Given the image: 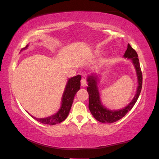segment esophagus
Returning a JSON list of instances; mask_svg holds the SVG:
<instances>
[{"label":"esophagus","instance_id":"obj_1","mask_svg":"<svg viewBox=\"0 0 159 159\" xmlns=\"http://www.w3.org/2000/svg\"><path fill=\"white\" fill-rule=\"evenodd\" d=\"M80 85L82 87H85L87 85V82L85 79H82L81 81H80Z\"/></svg>","mask_w":159,"mask_h":159}]
</instances>
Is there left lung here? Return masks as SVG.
<instances>
[{"instance_id":"1","label":"left lung","mask_w":159,"mask_h":159,"mask_svg":"<svg viewBox=\"0 0 159 159\" xmlns=\"http://www.w3.org/2000/svg\"><path fill=\"white\" fill-rule=\"evenodd\" d=\"M123 57L131 60L136 71L138 82V86L134 96L131 102L125 107L119 110H109L105 107L101 99V94L99 92L98 83L100 80V74H91L87 77V81L88 83L87 91L89 94V111L96 120L102 123H112L125 116L126 114L132 110L136 102L137 101L141 91L143 77L138 54L129 44L127 45V48Z\"/></svg>"}]
</instances>
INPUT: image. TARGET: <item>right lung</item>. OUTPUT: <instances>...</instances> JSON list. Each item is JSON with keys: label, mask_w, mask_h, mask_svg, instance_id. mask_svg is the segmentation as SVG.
Returning <instances> with one entry per match:
<instances>
[{"label": "right lung", "mask_w": 159, "mask_h": 159, "mask_svg": "<svg viewBox=\"0 0 159 159\" xmlns=\"http://www.w3.org/2000/svg\"><path fill=\"white\" fill-rule=\"evenodd\" d=\"M28 47H29V44L27 45V46L25 48L22 49L21 51L27 49ZM80 79H81L80 75H77L76 76L71 77L70 79H68L64 89L63 94L62 95L61 107L57 111V113L46 118H36L32 116V115H31L30 113H28L27 111V112L33 119L39 121L40 123L46 124V125H53L63 122L67 117L68 114L70 113L71 105H72L73 103L74 96L76 95V92L80 88Z\"/></svg>", "instance_id": "add662e5"}]
</instances>
